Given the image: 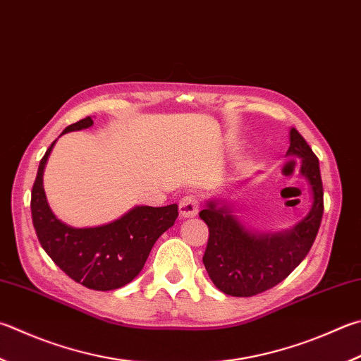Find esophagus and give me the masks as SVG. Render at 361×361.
<instances>
[{"mask_svg": "<svg viewBox=\"0 0 361 361\" xmlns=\"http://www.w3.org/2000/svg\"><path fill=\"white\" fill-rule=\"evenodd\" d=\"M199 207H200V200L197 195L188 194L180 200V214L183 218H192V216L199 213Z\"/></svg>", "mask_w": 361, "mask_h": 361, "instance_id": "34e87169", "label": "esophagus"}]
</instances>
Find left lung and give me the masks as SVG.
Wrapping results in <instances>:
<instances>
[{
	"instance_id": "8db88e82",
	"label": "left lung",
	"mask_w": 361,
	"mask_h": 361,
	"mask_svg": "<svg viewBox=\"0 0 361 361\" xmlns=\"http://www.w3.org/2000/svg\"><path fill=\"white\" fill-rule=\"evenodd\" d=\"M287 156L301 159L300 173L310 183L312 207L290 231L278 233L251 232L219 200H208L199 213L209 237L203 254L209 279L232 297H252L284 281L303 260L316 240L324 214V188L317 156L297 129H290Z\"/></svg>"
}]
</instances>
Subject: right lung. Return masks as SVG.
Listing matches in <instances>:
<instances>
[{
	"label": "right lung",
	"mask_w": 361,
	"mask_h": 361,
	"mask_svg": "<svg viewBox=\"0 0 361 361\" xmlns=\"http://www.w3.org/2000/svg\"><path fill=\"white\" fill-rule=\"evenodd\" d=\"M93 126L90 116L71 124L63 134ZM56 142V140H55ZM55 142L39 162L31 191V216L39 243L49 257L75 283L93 290H115L130 283L161 235L175 224L178 205L135 207L110 224L75 228L64 224L49 207L44 169Z\"/></svg>",
	"instance_id": "obj_1"
}]
</instances>
